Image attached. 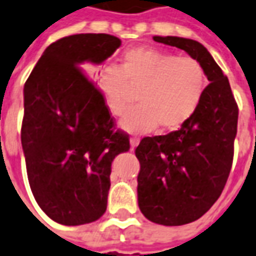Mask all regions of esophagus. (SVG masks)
Masks as SVG:
<instances>
[{
	"mask_svg": "<svg viewBox=\"0 0 256 256\" xmlns=\"http://www.w3.org/2000/svg\"><path fill=\"white\" fill-rule=\"evenodd\" d=\"M139 142H140V139L138 138V136H132V138H130V150H132V151L135 150V147L138 146V144H139Z\"/></svg>",
	"mask_w": 256,
	"mask_h": 256,
	"instance_id": "esophagus-1",
	"label": "esophagus"
}]
</instances>
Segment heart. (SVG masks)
Masks as SVG:
<instances>
[{
	"label": "heart",
	"instance_id": "1",
	"mask_svg": "<svg viewBox=\"0 0 256 256\" xmlns=\"http://www.w3.org/2000/svg\"><path fill=\"white\" fill-rule=\"evenodd\" d=\"M97 84L113 116L124 112L130 89H138L139 104L126 110L120 126L130 134H144L158 126L163 130L184 126L202 100L206 76L196 58L138 47L122 55L118 67L101 68Z\"/></svg>",
	"mask_w": 256,
	"mask_h": 256
}]
</instances>
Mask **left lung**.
I'll return each mask as SVG.
<instances>
[{
  "instance_id": "1",
  "label": "left lung",
  "mask_w": 256,
  "mask_h": 256,
  "mask_svg": "<svg viewBox=\"0 0 256 256\" xmlns=\"http://www.w3.org/2000/svg\"><path fill=\"white\" fill-rule=\"evenodd\" d=\"M196 58L210 84L193 116L178 130L143 138L138 202L150 222L184 226L208 212L220 197L234 160L239 109L230 80L202 44L176 36H154Z\"/></svg>"
}]
</instances>
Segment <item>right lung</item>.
Wrapping results in <instances>:
<instances>
[{"mask_svg": "<svg viewBox=\"0 0 256 256\" xmlns=\"http://www.w3.org/2000/svg\"><path fill=\"white\" fill-rule=\"evenodd\" d=\"M121 46L106 34L50 44L24 84L21 144L36 202L54 222L82 226L106 210L113 159L130 150L84 63L101 64Z\"/></svg>", "mask_w": 256, "mask_h": 256, "instance_id": "right-lung-1", "label": "right lung"}]
</instances>
